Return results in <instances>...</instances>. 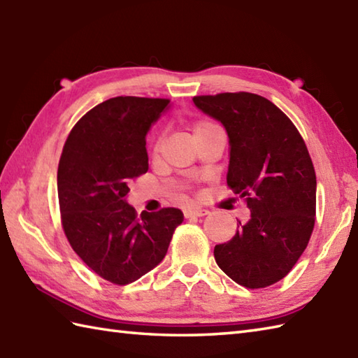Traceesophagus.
I'll return each mask as SVG.
<instances>
[{
    "label": "esophagus",
    "instance_id": "obj_1",
    "mask_svg": "<svg viewBox=\"0 0 358 358\" xmlns=\"http://www.w3.org/2000/svg\"><path fill=\"white\" fill-rule=\"evenodd\" d=\"M183 214L186 218H196V217H204L209 214V210L206 209H200V208H194V209H185Z\"/></svg>",
    "mask_w": 358,
    "mask_h": 358
}]
</instances>
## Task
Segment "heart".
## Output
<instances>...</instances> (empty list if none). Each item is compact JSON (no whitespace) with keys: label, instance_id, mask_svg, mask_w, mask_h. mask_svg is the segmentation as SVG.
<instances>
[{"label":"heart","instance_id":"obj_1","mask_svg":"<svg viewBox=\"0 0 358 358\" xmlns=\"http://www.w3.org/2000/svg\"><path fill=\"white\" fill-rule=\"evenodd\" d=\"M217 126L212 124L210 121H206V120H199L195 121V123L192 124V134H194V138H196L199 135H203L206 134L209 131H212V129H215ZM159 146H162V138H157L155 143H154V150H159Z\"/></svg>","mask_w":358,"mask_h":358}]
</instances>
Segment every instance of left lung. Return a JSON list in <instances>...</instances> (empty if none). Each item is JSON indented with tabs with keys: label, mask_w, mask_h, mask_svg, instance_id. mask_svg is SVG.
<instances>
[{
	"label": "left lung",
	"mask_w": 358,
	"mask_h": 358,
	"mask_svg": "<svg viewBox=\"0 0 358 358\" xmlns=\"http://www.w3.org/2000/svg\"><path fill=\"white\" fill-rule=\"evenodd\" d=\"M222 121L231 144L227 186L250 209L234 237L217 245L215 262L235 283L260 289L285 278L299 262L315 224L317 178L305 140L264 96L224 92L194 96Z\"/></svg>",
	"instance_id": "8db88e82"
}]
</instances>
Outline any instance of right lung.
Returning a JSON list of instances; mask_svg holds the SVG:
<instances>
[{
	"label": "right lung",
	"instance_id": "add662e5",
	"mask_svg": "<svg viewBox=\"0 0 358 358\" xmlns=\"http://www.w3.org/2000/svg\"><path fill=\"white\" fill-rule=\"evenodd\" d=\"M171 100L115 96L83 115L64 143L57 186L72 249L113 285L138 280L163 260L183 212L127 204L129 183L149 169L146 134Z\"/></svg>",
	"mask_w": 358,
	"mask_h": 358
}]
</instances>
